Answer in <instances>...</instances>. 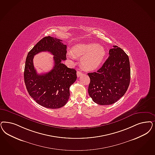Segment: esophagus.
Segmentation results:
<instances>
[{
	"label": "esophagus",
	"instance_id": "obj_1",
	"mask_svg": "<svg viewBox=\"0 0 155 155\" xmlns=\"http://www.w3.org/2000/svg\"><path fill=\"white\" fill-rule=\"evenodd\" d=\"M82 74V73L80 71H77V75L78 77H80L81 75Z\"/></svg>",
	"mask_w": 155,
	"mask_h": 155
}]
</instances>
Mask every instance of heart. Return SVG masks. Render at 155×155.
Listing matches in <instances>:
<instances>
[{
    "mask_svg": "<svg viewBox=\"0 0 155 155\" xmlns=\"http://www.w3.org/2000/svg\"><path fill=\"white\" fill-rule=\"evenodd\" d=\"M72 54L81 59L82 66L86 70L96 69L101 64L106 56V49L101 45L96 43L79 44L72 48ZM72 54H68L72 57Z\"/></svg>",
    "mask_w": 155,
    "mask_h": 155,
    "instance_id": "b5f03b06",
    "label": "heart"
}]
</instances>
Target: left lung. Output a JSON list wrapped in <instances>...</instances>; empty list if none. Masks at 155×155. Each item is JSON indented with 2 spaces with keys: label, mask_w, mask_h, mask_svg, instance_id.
Listing matches in <instances>:
<instances>
[{
  "label": "left lung",
  "mask_w": 155,
  "mask_h": 155,
  "mask_svg": "<svg viewBox=\"0 0 155 155\" xmlns=\"http://www.w3.org/2000/svg\"><path fill=\"white\" fill-rule=\"evenodd\" d=\"M109 56L97 72L89 73V94L98 105H111L121 98L128 89L130 68L128 55L117 46L110 49Z\"/></svg>",
  "instance_id": "left-lung-1"
}]
</instances>
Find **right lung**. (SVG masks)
Instances as JSON below:
<instances>
[{
	"instance_id": "1",
	"label": "right lung",
	"mask_w": 155,
	"mask_h": 155,
	"mask_svg": "<svg viewBox=\"0 0 155 155\" xmlns=\"http://www.w3.org/2000/svg\"><path fill=\"white\" fill-rule=\"evenodd\" d=\"M62 40L45 37L28 52L25 63L24 80L27 91L41 106L57 109L64 107L70 96V86L77 80L76 70L62 64L66 59V45ZM48 51L54 55V66L48 73L37 74L33 64L35 54Z\"/></svg>"
}]
</instances>
